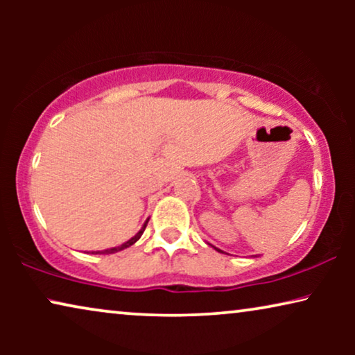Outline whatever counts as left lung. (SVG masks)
I'll return each mask as SVG.
<instances>
[{"mask_svg":"<svg viewBox=\"0 0 355 355\" xmlns=\"http://www.w3.org/2000/svg\"><path fill=\"white\" fill-rule=\"evenodd\" d=\"M213 249H215V250H218V252H221V254H225V252H223V250H220V249H216V247H213Z\"/></svg>","mask_w":355,"mask_h":355,"instance_id":"obj_1","label":"left lung"}]
</instances>
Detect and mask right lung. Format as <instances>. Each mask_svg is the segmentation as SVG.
Masks as SVG:
<instances>
[{
  "instance_id": "right-lung-1",
  "label": "right lung",
  "mask_w": 355,
  "mask_h": 355,
  "mask_svg": "<svg viewBox=\"0 0 355 355\" xmlns=\"http://www.w3.org/2000/svg\"><path fill=\"white\" fill-rule=\"evenodd\" d=\"M147 223H148V220L145 221V225L142 226V230H140V231L137 232V234H135L134 237H130V239H129L128 242H124V244H121V245H118V247H113V249H106V250H101V252H95V254H114V252H119V250L128 249V247H130L132 244H135V242H137V241L140 239V236L144 234L145 227H147Z\"/></svg>"
}]
</instances>
